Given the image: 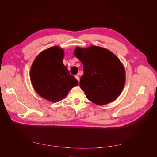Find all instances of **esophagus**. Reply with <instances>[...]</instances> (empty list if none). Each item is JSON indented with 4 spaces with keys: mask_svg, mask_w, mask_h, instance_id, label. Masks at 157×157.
Wrapping results in <instances>:
<instances>
[{
    "mask_svg": "<svg viewBox=\"0 0 157 157\" xmlns=\"http://www.w3.org/2000/svg\"><path fill=\"white\" fill-rule=\"evenodd\" d=\"M75 78H76V79L78 81V82L79 81V77L78 76V75H76V76H75Z\"/></svg>",
    "mask_w": 157,
    "mask_h": 157,
    "instance_id": "1",
    "label": "esophagus"
}]
</instances>
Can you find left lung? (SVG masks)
Here are the masks:
<instances>
[{"instance_id":"1","label":"left lung","mask_w":157,"mask_h":157,"mask_svg":"<svg viewBox=\"0 0 157 157\" xmlns=\"http://www.w3.org/2000/svg\"><path fill=\"white\" fill-rule=\"evenodd\" d=\"M74 53L83 65L79 85L88 99L100 105L116 100L125 83V68L118 58L96 46L76 47Z\"/></svg>"}]
</instances>
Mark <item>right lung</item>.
Segmentation results:
<instances>
[{"instance_id":"right-lung-1","label":"right lung","mask_w":157,"mask_h":157,"mask_svg":"<svg viewBox=\"0 0 157 157\" xmlns=\"http://www.w3.org/2000/svg\"><path fill=\"white\" fill-rule=\"evenodd\" d=\"M64 50L59 46L40 52L33 62L30 77L35 91L44 99L59 102L79 85L78 80L63 63Z\"/></svg>"}]
</instances>
